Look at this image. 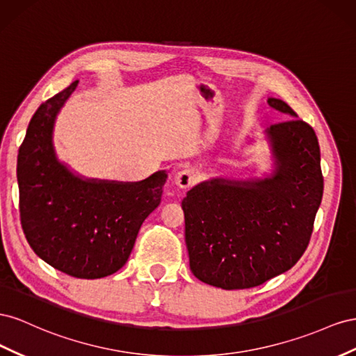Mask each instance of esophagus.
<instances>
[{"label":"esophagus","instance_id":"esophagus-1","mask_svg":"<svg viewBox=\"0 0 356 356\" xmlns=\"http://www.w3.org/2000/svg\"><path fill=\"white\" fill-rule=\"evenodd\" d=\"M175 181L180 189H188L192 184H194V175H192L191 170H180L176 172Z\"/></svg>","mask_w":356,"mask_h":356}]
</instances>
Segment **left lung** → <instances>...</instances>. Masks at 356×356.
I'll use <instances>...</instances> for the list:
<instances>
[{
	"label": "left lung",
	"mask_w": 356,
	"mask_h": 356,
	"mask_svg": "<svg viewBox=\"0 0 356 356\" xmlns=\"http://www.w3.org/2000/svg\"><path fill=\"white\" fill-rule=\"evenodd\" d=\"M267 103L296 118L266 129L271 175L213 177L181 201L191 271L211 286L262 285L296 266L310 241L323 192L318 138L285 101Z\"/></svg>",
	"instance_id": "1"
}]
</instances>
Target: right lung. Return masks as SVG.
<instances>
[{
  "label": "right lung",
  "instance_id": "obj_1",
  "mask_svg": "<svg viewBox=\"0 0 356 356\" xmlns=\"http://www.w3.org/2000/svg\"><path fill=\"white\" fill-rule=\"evenodd\" d=\"M77 80L37 108L17 155L20 223L49 266L77 279L110 276L125 266L138 229L161 202L167 172L141 181L86 179L56 158V116Z\"/></svg>",
  "mask_w": 356,
  "mask_h": 356
}]
</instances>
